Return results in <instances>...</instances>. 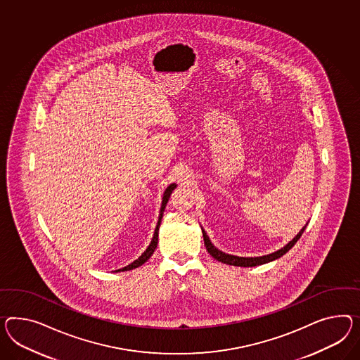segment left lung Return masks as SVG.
<instances>
[{
    "label": "left lung",
    "mask_w": 360,
    "mask_h": 360,
    "mask_svg": "<svg viewBox=\"0 0 360 360\" xmlns=\"http://www.w3.org/2000/svg\"><path fill=\"white\" fill-rule=\"evenodd\" d=\"M307 224H308V223H307ZM307 224H305L304 227H303L302 230L299 231V233L296 235L294 239L287 243L285 247L278 249V250L273 252V253H269V255H265V256H258V257H239V256H233V255L224 253V252H221V250H219V249L217 248V247L212 244V240L209 239V236H207L206 231L203 230L202 227H201V230H202L205 247H206V250L210 253V256H212V258H215L217 261L223 262V264H227V265H233V266L241 267H252L257 266V265H264V264H267V262H271V261H274V259H278V258L282 257L283 255H286L287 252L295 245L296 241L300 239V236L303 235V232H304Z\"/></svg>",
    "instance_id": "1"
}]
</instances>
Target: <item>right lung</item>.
I'll use <instances>...</instances> for the list:
<instances>
[{
    "mask_svg": "<svg viewBox=\"0 0 360 360\" xmlns=\"http://www.w3.org/2000/svg\"><path fill=\"white\" fill-rule=\"evenodd\" d=\"M177 185L175 183H172V184L168 185L166 188V191H165V193H163V198H162V206H160V212H159V218H158L157 227H155V231H154V236H153V239H151V243H150V245H148L146 250L139 256L136 261H133L131 264H129L128 266L122 267V269H119V270H116V271H125V270H133V269H136V267H139L141 265H143L146 261H148V258L153 256V253H154V250L157 248L158 245V235H159V227H160V221H162V218H163V212H165V209H166L167 202H168V200H169V195L171 193L174 192V189H175Z\"/></svg>",
    "mask_w": 360,
    "mask_h": 360,
    "instance_id": "1",
    "label": "right lung"
}]
</instances>
